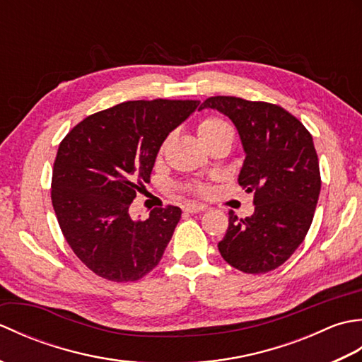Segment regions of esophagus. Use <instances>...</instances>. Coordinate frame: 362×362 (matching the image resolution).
Segmentation results:
<instances>
[{
    "mask_svg": "<svg viewBox=\"0 0 362 362\" xmlns=\"http://www.w3.org/2000/svg\"><path fill=\"white\" fill-rule=\"evenodd\" d=\"M205 210H206V205H202V204H187L183 206V211L187 213H199Z\"/></svg>",
    "mask_w": 362,
    "mask_h": 362,
    "instance_id": "esophagus-1",
    "label": "esophagus"
}]
</instances>
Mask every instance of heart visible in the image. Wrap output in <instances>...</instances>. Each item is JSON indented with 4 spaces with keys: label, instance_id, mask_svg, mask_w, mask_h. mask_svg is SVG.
Returning a JSON list of instances; mask_svg holds the SVG:
<instances>
[{
    "label": "heart",
    "instance_id": "1",
    "mask_svg": "<svg viewBox=\"0 0 362 362\" xmlns=\"http://www.w3.org/2000/svg\"><path fill=\"white\" fill-rule=\"evenodd\" d=\"M197 134L205 146H210L214 141L224 140V138H230V140L233 141L235 129L227 119L211 115V117H206V118L199 121ZM168 140H169V136L165 138V141L161 143V152H163ZM185 189L189 191V193H194V194H205L206 191H209V187H206L205 183L196 182V183H188Z\"/></svg>",
    "mask_w": 362,
    "mask_h": 362
}]
</instances>
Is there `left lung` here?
<instances>
[{
  "instance_id": "1",
  "label": "left lung",
  "mask_w": 362,
  "mask_h": 362,
  "mask_svg": "<svg viewBox=\"0 0 362 362\" xmlns=\"http://www.w3.org/2000/svg\"><path fill=\"white\" fill-rule=\"evenodd\" d=\"M216 109L233 121L245 151L238 183L253 193L255 211H228L227 233L218 249L244 274L281 266L303 243L320 194V171L313 136L283 107L236 96H211L201 109Z\"/></svg>"
}]
</instances>
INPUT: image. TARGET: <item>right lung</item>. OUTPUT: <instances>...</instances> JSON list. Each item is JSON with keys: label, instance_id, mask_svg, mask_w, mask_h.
<instances>
[{"label": "right lung", "instance_id": "right-lung-1", "mask_svg": "<svg viewBox=\"0 0 362 362\" xmlns=\"http://www.w3.org/2000/svg\"><path fill=\"white\" fill-rule=\"evenodd\" d=\"M201 101H127L82 119L59 144L51 201L68 245L105 280L143 279L171 241L182 211L166 205L146 221L129 206L148 183L161 143Z\"/></svg>", "mask_w": 362, "mask_h": 362}]
</instances>
